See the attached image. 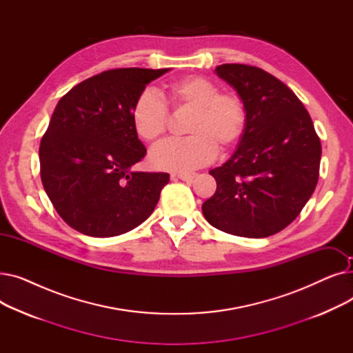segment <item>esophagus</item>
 Segmentation results:
<instances>
[{
    "mask_svg": "<svg viewBox=\"0 0 353 353\" xmlns=\"http://www.w3.org/2000/svg\"><path fill=\"white\" fill-rule=\"evenodd\" d=\"M177 177L183 181H192L196 177V173H179Z\"/></svg>",
    "mask_w": 353,
    "mask_h": 353,
    "instance_id": "34e87169",
    "label": "esophagus"
}]
</instances>
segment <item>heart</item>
<instances>
[{
    "instance_id": "b5f03b06",
    "label": "heart",
    "mask_w": 353,
    "mask_h": 353,
    "mask_svg": "<svg viewBox=\"0 0 353 353\" xmlns=\"http://www.w3.org/2000/svg\"><path fill=\"white\" fill-rule=\"evenodd\" d=\"M174 108H193L186 133L189 137L169 140L156 147L150 163L157 170L189 173L206 165L220 152H229L242 140L248 111L236 92L220 91L212 80L188 76L170 81L164 88ZM132 124L145 143H157L165 133L169 111L152 90H143L132 105Z\"/></svg>"
}]
</instances>
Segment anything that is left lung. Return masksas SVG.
<instances>
[{
    "label": "left lung",
    "mask_w": 353,
    "mask_h": 353,
    "mask_svg": "<svg viewBox=\"0 0 353 353\" xmlns=\"http://www.w3.org/2000/svg\"><path fill=\"white\" fill-rule=\"evenodd\" d=\"M216 74L243 100L248 124L230 160L210 170L217 188L201 210L221 232L268 237L289 226L314 192L321 139L302 101L272 74L246 64H221Z\"/></svg>",
    "instance_id": "obj_1"
}]
</instances>
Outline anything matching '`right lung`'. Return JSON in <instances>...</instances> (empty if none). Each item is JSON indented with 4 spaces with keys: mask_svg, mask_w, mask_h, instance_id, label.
<instances>
[{
    "mask_svg": "<svg viewBox=\"0 0 353 353\" xmlns=\"http://www.w3.org/2000/svg\"><path fill=\"white\" fill-rule=\"evenodd\" d=\"M169 68L103 71L63 96L40 144V174L54 209L87 236L110 237L150 216L167 173L133 172L147 150L132 124V105Z\"/></svg>",
    "mask_w": 353,
    "mask_h": 353,
    "instance_id": "1",
    "label": "right lung"
}]
</instances>
